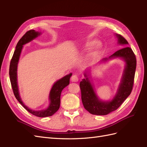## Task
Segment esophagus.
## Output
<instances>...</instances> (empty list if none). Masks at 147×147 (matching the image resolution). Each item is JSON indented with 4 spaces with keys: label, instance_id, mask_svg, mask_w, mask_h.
Returning a JSON list of instances; mask_svg holds the SVG:
<instances>
[{
    "label": "esophagus",
    "instance_id": "1",
    "mask_svg": "<svg viewBox=\"0 0 147 147\" xmlns=\"http://www.w3.org/2000/svg\"><path fill=\"white\" fill-rule=\"evenodd\" d=\"M71 81H72V82H77L78 81V78L77 75H72V77H71Z\"/></svg>",
    "mask_w": 147,
    "mask_h": 147
}]
</instances>
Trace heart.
Returning <instances> with one entry per match:
<instances>
[{
	"label": "heart",
	"instance_id": "1",
	"mask_svg": "<svg viewBox=\"0 0 147 147\" xmlns=\"http://www.w3.org/2000/svg\"><path fill=\"white\" fill-rule=\"evenodd\" d=\"M96 43V42L95 40H90V41H88V42L86 43L85 48H86V49L90 48H91L93 45H94ZM101 48H102L101 43H97V45H96V46L95 47V48H94V50H93V51H92V53H90V57H91V58H94V57H96V56L97 54V53H98V52L100 50Z\"/></svg>",
	"mask_w": 147,
	"mask_h": 147
}]
</instances>
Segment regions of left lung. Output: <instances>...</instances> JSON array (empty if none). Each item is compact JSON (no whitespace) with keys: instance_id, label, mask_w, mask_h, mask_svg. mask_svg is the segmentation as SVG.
<instances>
[{"instance_id":"1","label":"left lung","mask_w":147,"mask_h":147,"mask_svg":"<svg viewBox=\"0 0 147 147\" xmlns=\"http://www.w3.org/2000/svg\"><path fill=\"white\" fill-rule=\"evenodd\" d=\"M116 36L118 38V43L124 45V48L113 53L109 58H104L102 60V61H107L115 57H121L126 62L121 82L113 99L107 102L99 100L86 73L84 74L86 79H83L80 83L82 100L84 107L92 115H106L116 110L130 95L132 90L136 69V55L130 47H126L128 42L121 35L116 34Z\"/></svg>"}]
</instances>
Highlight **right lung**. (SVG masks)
I'll return each instance as SVG.
<instances>
[{
	"label": "right lung",
	"instance_id": "right-lung-1",
	"mask_svg": "<svg viewBox=\"0 0 147 147\" xmlns=\"http://www.w3.org/2000/svg\"><path fill=\"white\" fill-rule=\"evenodd\" d=\"M40 34V33L36 32L34 30H30L28 31V32H26V33L21 37L19 42H18L16 49L14 51V53H13V55L10 61L9 75L12 90L18 101L23 106V107L26 110L28 111L31 114L38 117H47L52 116L59 109L61 92L63 89L69 84L70 78L72 76V74L65 75V77L61 78L59 80H57L53 84L50 92V96H50V98L49 99L50 100V104L47 109L43 110L34 111L30 109L27 106H26L24 104L20 98L18 91V86L17 83V65L18 63L22 48H23V45L37 37Z\"/></svg>",
	"mask_w": 147,
	"mask_h": 147
}]
</instances>
